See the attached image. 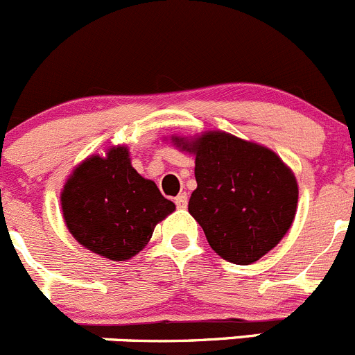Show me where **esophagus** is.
Returning a JSON list of instances; mask_svg holds the SVG:
<instances>
[{
  "mask_svg": "<svg viewBox=\"0 0 355 355\" xmlns=\"http://www.w3.org/2000/svg\"><path fill=\"white\" fill-rule=\"evenodd\" d=\"M174 202H176L178 209H186V205H188V196H186V193H179L176 198H174Z\"/></svg>",
  "mask_w": 355,
  "mask_h": 355,
  "instance_id": "34e87169",
  "label": "esophagus"
}]
</instances>
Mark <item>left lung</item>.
I'll return each instance as SVG.
<instances>
[{
    "label": "left lung",
    "instance_id": "obj_1",
    "mask_svg": "<svg viewBox=\"0 0 355 355\" xmlns=\"http://www.w3.org/2000/svg\"><path fill=\"white\" fill-rule=\"evenodd\" d=\"M171 141L195 157L196 189L188 212L217 255L254 264L283 240L295 219L298 184L279 155L224 131Z\"/></svg>",
    "mask_w": 355,
    "mask_h": 355
}]
</instances>
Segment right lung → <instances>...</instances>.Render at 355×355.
<instances>
[{"mask_svg": "<svg viewBox=\"0 0 355 355\" xmlns=\"http://www.w3.org/2000/svg\"><path fill=\"white\" fill-rule=\"evenodd\" d=\"M69 233L93 254L129 261L148 245L160 220L176 210L152 179L132 167L125 145L89 155L73 167L60 193Z\"/></svg>", "mask_w": 355, "mask_h": 355, "instance_id": "1", "label": "right lung"}]
</instances>
